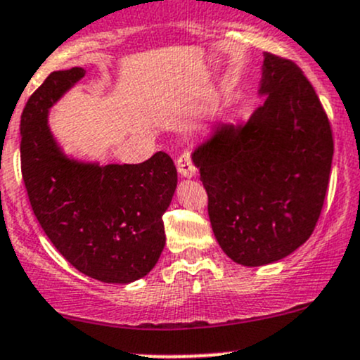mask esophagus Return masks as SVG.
I'll list each match as a JSON object with an SVG mask.
<instances>
[{
	"mask_svg": "<svg viewBox=\"0 0 360 360\" xmlns=\"http://www.w3.org/2000/svg\"><path fill=\"white\" fill-rule=\"evenodd\" d=\"M177 172L181 174V177H193L196 174V165L193 164L191 155L188 152L181 153L177 157Z\"/></svg>",
	"mask_w": 360,
	"mask_h": 360,
	"instance_id": "1",
	"label": "esophagus"
}]
</instances>
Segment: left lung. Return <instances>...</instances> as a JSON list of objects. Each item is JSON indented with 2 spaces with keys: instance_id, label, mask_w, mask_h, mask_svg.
Instances as JSON below:
<instances>
[{
  "instance_id": "1",
  "label": "left lung",
  "mask_w": 360,
  "mask_h": 360,
  "mask_svg": "<svg viewBox=\"0 0 360 360\" xmlns=\"http://www.w3.org/2000/svg\"><path fill=\"white\" fill-rule=\"evenodd\" d=\"M259 94L246 124L219 122L193 152L213 234L244 266L278 262L311 238L333 159L330 121L294 61L264 54Z\"/></svg>"
}]
</instances>
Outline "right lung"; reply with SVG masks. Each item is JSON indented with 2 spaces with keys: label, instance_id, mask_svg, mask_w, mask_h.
<instances>
[{
  "label": "right lung",
  "instance_id": "obj_1",
  "mask_svg": "<svg viewBox=\"0 0 360 360\" xmlns=\"http://www.w3.org/2000/svg\"><path fill=\"white\" fill-rule=\"evenodd\" d=\"M85 77L53 71L27 101L20 121L22 177L30 207L54 248L78 271L105 283H129L155 266L165 246L162 215L177 171L157 152L141 164H84L51 135L47 112Z\"/></svg>",
  "mask_w": 360,
  "mask_h": 360
}]
</instances>
